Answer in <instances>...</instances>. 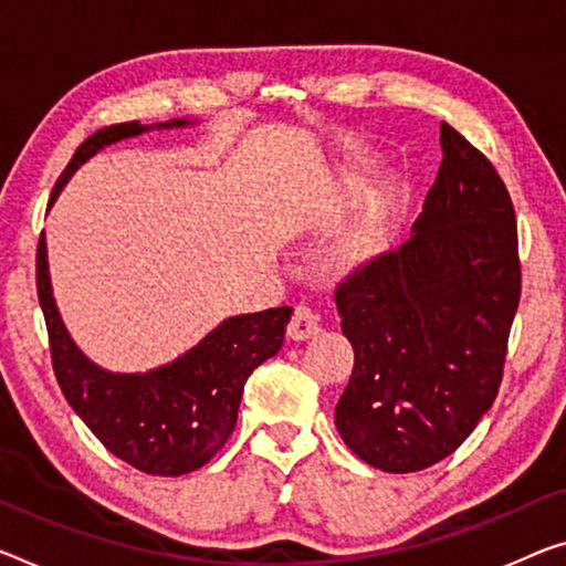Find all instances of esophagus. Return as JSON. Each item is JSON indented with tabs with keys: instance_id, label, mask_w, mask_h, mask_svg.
<instances>
[{
	"instance_id": "esophagus-1",
	"label": "esophagus",
	"mask_w": 566,
	"mask_h": 566,
	"mask_svg": "<svg viewBox=\"0 0 566 566\" xmlns=\"http://www.w3.org/2000/svg\"><path fill=\"white\" fill-rule=\"evenodd\" d=\"M318 332V316L313 313L308 306H295L293 308V316H291V324H289V336L293 342H303V338H308Z\"/></svg>"
}]
</instances>
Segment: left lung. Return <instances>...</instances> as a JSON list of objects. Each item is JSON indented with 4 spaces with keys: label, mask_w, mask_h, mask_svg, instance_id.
<instances>
[{
    "label": "left lung",
    "mask_w": 566,
    "mask_h": 566,
    "mask_svg": "<svg viewBox=\"0 0 566 566\" xmlns=\"http://www.w3.org/2000/svg\"><path fill=\"white\" fill-rule=\"evenodd\" d=\"M442 164L412 238L336 285L354 371L336 405L352 453L415 473L463 446L503 379L521 298L516 212L493 164L440 126Z\"/></svg>",
    "instance_id": "obj_1"
}]
</instances>
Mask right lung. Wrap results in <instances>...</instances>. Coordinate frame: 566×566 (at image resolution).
<instances>
[{
	"mask_svg": "<svg viewBox=\"0 0 566 566\" xmlns=\"http://www.w3.org/2000/svg\"><path fill=\"white\" fill-rule=\"evenodd\" d=\"M187 124V118L159 126L128 120L101 128L77 146L52 187L50 205L73 171L103 146L149 128ZM38 298L45 313L52 369L67 405L113 455L149 475H185L210 463L234 430L248 377L281 349L293 313L291 306H281L232 316L171 364L144 374H116L93 364L67 334L52 298L45 232L38 245Z\"/></svg>",
	"mask_w": 566,
	"mask_h": 566,
	"instance_id": "right-lung-1",
	"label": "right lung"
}]
</instances>
